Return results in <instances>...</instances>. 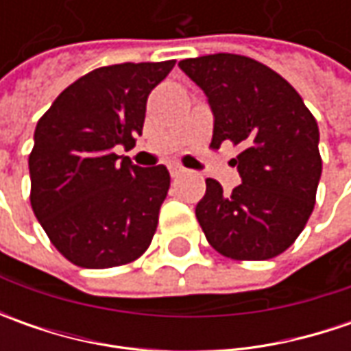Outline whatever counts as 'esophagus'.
<instances>
[{
  "mask_svg": "<svg viewBox=\"0 0 351 351\" xmlns=\"http://www.w3.org/2000/svg\"><path fill=\"white\" fill-rule=\"evenodd\" d=\"M183 173H185V169L180 168V166H171V168H169V176H171V180H180Z\"/></svg>",
  "mask_w": 351,
  "mask_h": 351,
  "instance_id": "34e87169",
  "label": "esophagus"
}]
</instances>
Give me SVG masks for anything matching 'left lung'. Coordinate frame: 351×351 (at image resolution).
Returning <instances> with one entry per match:
<instances>
[{
  "label": "left lung",
  "instance_id": "obj_1",
  "mask_svg": "<svg viewBox=\"0 0 351 351\" xmlns=\"http://www.w3.org/2000/svg\"><path fill=\"white\" fill-rule=\"evenodd\" d=\"M205 91L215 128L210 146H240L232 160L242 183L230 195L207 180L195 215L209 244L230 260L260 262L283 254L315 209L322 173L317 119L287 80L240 54L180 62Z\"/></svg>",
  "mask_w": 351,
  "mask_h": 351
}]
</instances>
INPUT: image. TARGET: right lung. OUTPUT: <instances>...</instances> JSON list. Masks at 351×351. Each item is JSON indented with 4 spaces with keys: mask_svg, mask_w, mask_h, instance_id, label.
<instances>
[{
    "mask_svg": "<svg viewBox=\"0 0 351 351\" xmlns=\"http://www.w3.org/2000/svg\"><path fill=\"white\" fill-rule=\"evenodd\" d=\"M176 60L103 66L62 91L34 128L31 207L66 260L88 269L146 252L169 189L166 166L115 154L142 134L146 99Z\"/></svg>",
    "mask_w": 351,
    "mask_h": 351,
    "instance_id": "add662e5",
    "label": "right lung"
}]
</instances>
